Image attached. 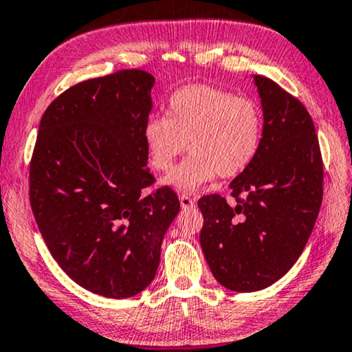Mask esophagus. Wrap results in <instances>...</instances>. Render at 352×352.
<instances>
[{
    "label": "esophagus",
    "instance_id": "1",
    "mask_svg": "<svg viewBox=\"0 0 352 352\" xmlns=\"http://www.w3.org/2000/svg\"><path fill=\"white\" fill-rule=\"evenodd\" d=\"M179 202H181V207L182 208H192L195 207V202L192 199H190V195L187 194H181L179 195Z\"/></svg>",
    "mask_w": 352,
    "mask_h": 352
}]
</instances>
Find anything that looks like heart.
<instances>
[{"label": "heart", "mask_w": 352, "mask_h": 352, "mask_svg": "<svg viewBox=\"0 0 352 352\" xmlns=\"http://www.w3.org/2000/svg\"><path fill=\"white\" fill-rule=\"evenodd\" d=\"M262 131V111L252 98L194 84L168 98L166 118L147 120L142 139L150 166L160 173L170 170L187 142L190 155L165 184L189 192L217 176L241 175L257 157Z\"/></svg>", "instance_id": "obj_1"}]
</instances>
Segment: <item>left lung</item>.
I'll list each match as a JSON object with an SVG mask.
<instances>
[{
  "label": "left lung",
  "instance_id": "8db88e82",
  "mask_svg": "<svg viewBox=\"0 0 352 352\" xmlns=\"http://www.w3.org/2000/svg\"><path fill=\"white\" fill-rule=\"evenodd\" d=\"M255 85L263 109L257 157L230 184L234 202L220 194L197 202L210 270L237 293L286 275L307 244L323 197L322 152L309 111L268 77L255 76Z\"/></svg>",
  "mask_w": 352,
  "mask_h": 352
}]
</instances>
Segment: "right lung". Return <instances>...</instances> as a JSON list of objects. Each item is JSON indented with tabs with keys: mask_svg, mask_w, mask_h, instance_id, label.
Wrapping results in <instances>:
<instances>
[{
	"mask_svg": "<svg viewBox=\"0 0 352 352\" xmlns=\"http://www.w3.org/2000/svg\"><path fill=\"white\" fill-rule=\"evenodd\" d=\"M155 79L121 69L69 87L40 121L29 168L35 221L58 265L104 298L144 291L163 236L179 212L175 190L155 182L142 139Z\"/></svg>",
	"mask_w": 352,
	"mask_h": 352,
	"instance_id": "add662e5",
	"label": "right lung"
}]
</instances>
